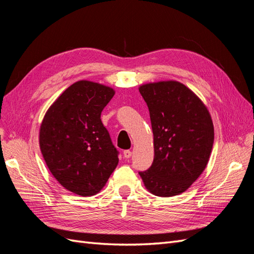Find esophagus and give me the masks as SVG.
Segmentation results:
<instances>
[{"label":"esophagus","instance_id":"1","mask_svg":"<svg viewBox=\"0 0 254 254\" xmlns=\"http://www.w3.org/2000/svg\"><path fill=\"white\" fill-rule=\"evenodd\" d=\"M123 155H124V158L129 159L130 157H131V151H130V150H124V153H123Z\"/></svg>","mask_w":254,"mask_h":254}]
</instances>
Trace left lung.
Returning <instances> with one entry per match:
<instances>
[{"label": "left lung", "mask_w": 254, "mask_h": 254, "mask_svg": "<svg viewBox=\"0 0 254 254\" xmlns=\"http://www.w3.org/2000/svg\"><path fill=\"white\" fill-rule=\"evenodd\" d=\"M139 91L149 109L155 149L151 166L139 174L151 194L179 195L198 179L209 162L214 143L210 112L179 81L145 83Z\"/></svg>", "instance_id": "left-lung-1"}]
</instances>
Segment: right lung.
Segmentation results:
<instances>
[{
    "mask_svg": "<svg viewBox=\"0 0 254 254\" xmlns=\"http://www.w3.org/2000/svg\"><path fill=\"white\" fill-rule=\"evenodd\" d=\"M115 91L89 80L74 82L45 113L39 144L55 179L83 197L99 193L119 163L108 130L101 120Z\"/></svg>",
    "mask_w": 254,
    "mask_h": 254,
    "instance_id": "right-lung-1",
    "label": "right lung"
}]
</instances>
